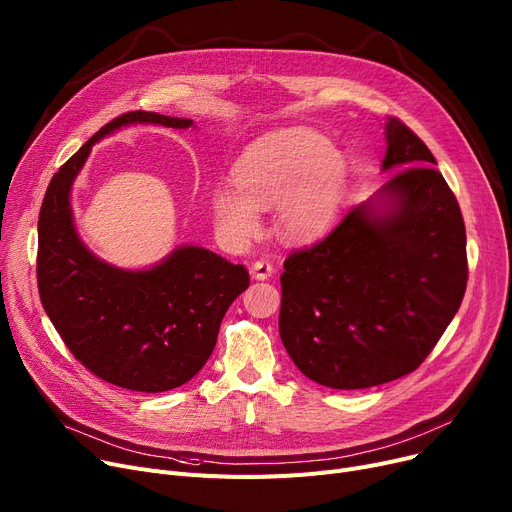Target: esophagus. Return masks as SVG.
Listing matches in <instances>:
<instances>
[{
  "mask_svg": "<svg viewBox=\"0 0 512 512\" xmlns=\"http://www.w3.org/2000/svg\"><path fill=\"white\" fill-rule=\"evenodd\" d=\"M251 274L255 280H267L274 274V265L267 259H259L251 265Z\"/></svg>",
  "mask_w": 512,
  "mask_h": 512,
  "instance_id": "obj_1",
  "label": "esophagus"
}]
</instances>
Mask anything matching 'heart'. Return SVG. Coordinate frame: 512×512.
Here are the masks:
<instances>
[{
  "label": "heart",
  "instance_id": "1",
  "mask_svg": "<svg viewBox=\"0 0 512 512\" xmlns=\"http://www.w3.org/2000/svg\"><path fill=\"white\" fill-rule=\"evenodd\" d=\"M234 184L211 195L213 222L230 245L259 232V211L276 209V228L288 242L324 236L338 213L346 184L340 153L326 137L297 128L255 145L234 168Z\"/></svg>",
  "mask_w": 512,
  "mask_h": 512
}]
</instances>
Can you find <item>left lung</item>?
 <instances>
[{
	"instance_id": "left-lung-1",
	"label": "left lung",
	"mask_w": 512,
	"mask_h": 512,
	"mask_svg": "<svg viewBox=\"0 0 512 512\" xmlns=\"http://www.w3.org/2000/svg\"><path fill=\"white\" fill-rule=\"evenodd\" d=\"M386 143L382 170L400 172L324 240L290 253L280 276L284 348L309 380L336 390L415 371L467 288L463 213L432 151L398 118Z\"/></svg>"
}]
</instances>
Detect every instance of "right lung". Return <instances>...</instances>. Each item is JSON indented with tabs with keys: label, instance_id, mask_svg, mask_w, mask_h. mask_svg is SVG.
<instances>
[{
	"label": "right lung",
	"instance_id": "1",
	"mask_svg": "<svg viewBox=\"0 0 512 512\" xmlns=\"http://www.w3.org/2000/svg\"><path fill=\"white\" fill-rule=\"evenodd\" d=\"M128 124L188 128L193 120L126 112L53 174L39 213V297L70 353L97 378L134 392H166L201 371L228 307L249 288V272L203 247H178L149 270L132 272L83 245L72 220V182L91 147Z\"/></svg>",
	"mask_w": 512,
	"mask_h": 512
}]
</instances>
